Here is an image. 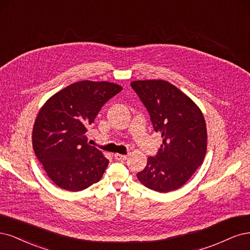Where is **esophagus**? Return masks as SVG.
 <instances>
[{
    "instance_id": "esophagus-1",
    "label": "esophagus",
    "mask_w": 250,
    "mask_h": 250,
    "mask_svg": "<svg viewBox=\"0 0 250 250\" xmlns=\"http://www.w3.org/2000/svg\"><path fill=\"white\" fill-rule=\"evenodd\" d=\"M114 158L117 160V161H125L127 159V157L125 155H122V154H115L114 155Z\"/></svg>"
}]
</instances>
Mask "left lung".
I'll return each mask as SVG.
<instances>
[{
	"label": "left lung",
	"mask_w": 250,
	"mask_h": 250,
	"mask_svg": "<svg viewBox=\"0 0 250 250\" xmlns=\"http://www.w3.org/2000/svg\"><path fill=\"white\" fill-rule=\"evenodd\" d=\"M131 86L163 139L158 155L147 159L137 178L157 192L179 189L204 162L208 134L203 112L187 94L164 80H139Z\"/></svg>",
	"instance_id": "8db88e82"
}]
</instances>
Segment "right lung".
<instances>
[{
    "label": "right lung",
    "instance_id": "add662e5",
    "mask_svg": "<svg viewBox=\"0 0 250 250\" xmlns=\"http://www.w3.org/2000/svg\"><path fill=\"white\" fill-rule=\"evenodd\" d=\"M122 89L115 83L84 80L56 92L40 108L32 132L33 149L61 189L81 191L102 179L109 160L87 143V130L104 104Z\"/></svg>",
    "mask_w": 250,
    "mask_h": 250
}]
</instances>
